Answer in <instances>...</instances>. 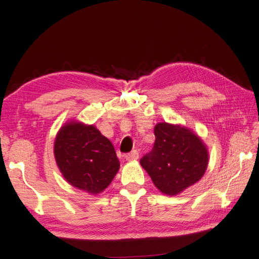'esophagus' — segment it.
Wrapping results in <instances>:
<instances>
[{"mask_svg": "<svg viewBox=\"0 0 259 259\" xmlns=\"http://www.w3.org/2000/svg\"><path fill=\"white\" fill-rule=\"evenodd\" d=\"M138 158H139V153L137 150L131 151V153L125 155V159L128 161H134V160H137Z\"/></svg>", "mask_w": 259, "mask_h": 259, "instance_id": "34e87169", "label": "esophagus"}]
</instances>
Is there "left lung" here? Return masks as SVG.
<instances>
[{"mask_svg":"<svg viewBox=\"0 0 259 259\" xmlns=\"http://www.w3.org/2000/svg\"><path fill=\"white\" fill-rule=\"evenodd\" d=\"M155 144L140 164L161 193L176 195L204 175L209 153L193 131L179 124L157 123Z\"/></svg>","mask_w":259,"mask_h":259,"instance_id":"1","label":"left lung"}]
</instances>
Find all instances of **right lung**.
Returning <instances> with one entry per match:
<instances>
[{
	"label": "right lung",
	"instance_id": "1",
	"mask_svg": "<svg viewBox=\"0 0 259 259\" xmlns=\"http://www.w3.org/2000/svg\"><path fill=\"white\" fill-rule=\"evenodd\" d=\"M54 154L65 180L91 194L104 191L120 168L112 143L94 125L77 121H70L60 128Z\"/></svg>",
	"mask_w": 259,
	"mask_h": 259
}]
</instances>
